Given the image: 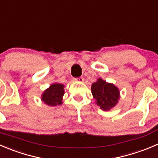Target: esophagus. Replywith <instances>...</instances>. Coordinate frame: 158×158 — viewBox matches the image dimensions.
<instances>
[{"label": "esophagus", "mask_w": 158, "mask_h": 158, "mask_svg": "<svg viewBox=\"0 0 158 158\" xmlns=\"http://www.w3.org/2000/svg\"><path fill=\"white\" fill-rule=\"evenodd\" d=\"M73 81H77V82H83V81H84V77H74V78H73Z\"/></svg>", "instance_id": "obj_1"}]
</instances>
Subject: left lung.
<instances>
[{
	"instance_id": "obj_1",
	"label": "left lung",
	"mask_w": 158,
	"mask_h": 158,
	"mask_svg": "<svg viewBox=\"0 0 158 158\" xmlns=\"http://www.w3.org/2000/svg\"><path fill=\"white\" fill-rule=\"evenodd\" d=\"M91 92L97 104L102 110H110L118 102L120 92L118 87L102 79H98L91 86Z\"/></svg>"
}]
</instances>
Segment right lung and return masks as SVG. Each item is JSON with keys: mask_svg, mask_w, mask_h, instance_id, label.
<instances>
[{"mask_svg": "<svg viewBox=\"0 0 158 158\" xmlns=\"http://www.w3.org/2000/svg\"><path fill=\"white\" fill-rule=\"evenodd\" d=\"M64 94V85L54 84L47 89L42 95V101L49 106H57L62 104V97Z\"/></svg>", "mask_w": 158, "mask_h": 158, "instance_id": "1", "label": "right lung"}]
</instances>
